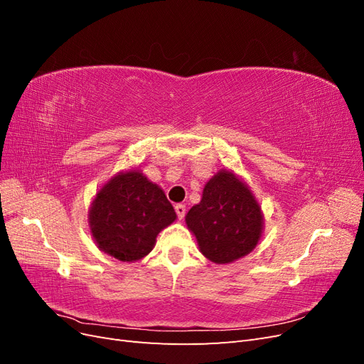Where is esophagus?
Returning <instances> with one entry per match:
<instances>
[{"label": "esophagus", "instance_id": "34e87169", "mask_svg": "<svg viewBox=\"0 0 364 364\" xmlns=\"http://www.w3.org/2000/svg\"><path fill=\"white\" fill-rule=\"evenodd\" d=\"M174 209H176V214H178L179 220H182L185 217V213H186V206L182 205V203H178L174 206Z\"/></svg>", "mask_w": 364, "mask_h": 364}]
</instances>
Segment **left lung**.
<instances>
[{"label": "left lung", "instance_id": "obj_1", "mask_svg": "<svg viewBox=\"0 0 364 364\" xmlns=\"http://www.w3.org/2000/svg\"><path fill=\"white\" fill-rule=\"evenodd\" d=\"M202 255L230 264L257 247L264 214L250 186L230 170H218L205 183L200 202L185 215Z\"/></svg>", "mask_w": 364, "mask_h": 364}]
</instances>
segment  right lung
<instances>
[{"label": "right lung", "mask_w": 364, "mask_h": 364, "mask_svg": "<svg viewBox=\"0 0 364 364\" xmlns=\"http://www.w3.org/2000/svg\"><path fill=\"white\" fill-rule=\"evenodd\" d=\"M178 218L159 185L141 170H121L102 185L87 211L98 249L123 262L144 258L162 229Z\"/></svg>", "instance_id": "obj_1"}]
</instances>
